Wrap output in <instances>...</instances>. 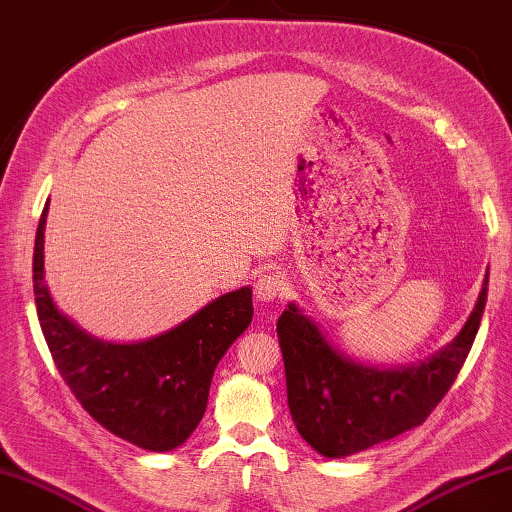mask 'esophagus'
<instances>
[{
  "mask_svg": "<svg viewBox=\"0 0 512 512\" xmlns=\"http://www.w3.org/2000/svg\"><path fill=\"white\" fill-rule=\"evenodd\" d=\"M285 285H287L285 275H282L280 271H275V269H269L257 278L255 296H257V300H262V303H271V300L282 296Z\"/></svg>",
  "mask_w": 512,
  "mask_h": 512,
  "instance_id": "obj_1",
  "label": "esophagus"
}]
</instances>
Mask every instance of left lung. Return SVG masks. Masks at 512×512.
Segmentation results:
<instances>
[{
    "mask_svg": "<svg viewBox=\"0 0 512 512\" xmlns=\"http://www.w3.org/2000/svg\"><path fill=\"white\" fill-rule=\"evenodd\" d=\"M488 275L460 335L426 362L364 367L335 351L294 303L278 319L287 403L303 440L326 458H344L424 424L465 364L481 326Z\"/></svg>",
    "mask_w": 512,
    "mask_h": 512,
    "instance_id": "8db88e82",
    "label": "left lung"
}]
</instances>
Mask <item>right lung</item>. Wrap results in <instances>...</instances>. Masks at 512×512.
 <instances>
[{
  "instance_id": "1",
  "label": "right lung",
  "mask_w": 512,
  "mask_h": 512,
  "mask_svg": "<svg viewBox=\"0 0 512 512\" xmlns=\"http://www.w3.org/2000/svg\"><path fill=\"white\" fill-rule=\"evenodd\" d=\"M47 205L36 230L34 296L56 369L109 433L148 451L175 449L205 415L216 364L253 321V291H230L148 342H102L59 312L45 285Z\"/></svg>"
}]
</instances>
